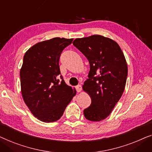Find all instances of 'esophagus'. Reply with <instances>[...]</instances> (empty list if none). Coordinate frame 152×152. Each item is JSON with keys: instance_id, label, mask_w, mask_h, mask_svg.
Returning a JSON list of instances; mask_svg holds the SVG:
<instances>
[{"instance_id": "obj_1", "label": "esophagus", "mask_w": 152, "mask_h": 152, "mask_svg": "<svg viewBox=\"0 0 152 152\" xmlns=\"http://www.w3.org/2000/svg\"><path fill=\"white\" fill-rule=\"evenodd\" d=\"M76 90L77 92H80V91L82 90V87H81L80 85H78L76 86Z\"/></svg>"}]
</instances>
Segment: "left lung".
<instances>
[{
    "mask_svg": "<svg viewBox=\"0 0 152 152\" xmlns=\"http://www.w3.org/2000/svg\"><path fill=\"white\" fill-rule=\"evenodd\" d=\"M73 45L89 61L88 78L83 86L90 96V106L83 114L90 121L106 118L123 95L127 65L121 48L114 40L100 35L76 38Z\"/></svg>",
    "mask_w": 152,
    "mask_h": 152,
    "instance_id": "obj_1",
    "label": "left lung"
}]
</instances>
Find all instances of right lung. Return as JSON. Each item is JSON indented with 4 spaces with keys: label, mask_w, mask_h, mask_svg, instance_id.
<instances>
[{
    "label": "right lung",
    "mask_w": 152,
    "mask_h": 152,
    "mask_svg": "<svg viewBox=\"0 0 152 152\" xmlns=\"http://www.w3.org/2000/svg\"><path fill=\"white\" fill-rule=\"evenodd\" d=\"M72 41L64 38L45 40L34 45L23 57L20 71L23 100L34 116L45 123L61 118L76 95L60 75L59 67L62 52Z\"/></svg>",
    "instance_id": "obj_1"
}]
</instances>
